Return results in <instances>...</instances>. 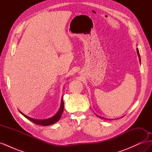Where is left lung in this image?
<instances>
[{"instance_id":"8db88e82","label":"left lung","mask_w":152,"mask_h":152,"mask_svg":"<svg viewBox=\"0 0 152 152\" xmlns=\"http://www.w3.org/2000/svg\"><path fill=\"white\" fill-rule=\"evenodd\" d=\"M137 55H138L139 58H140V61H141V58H140V53H139L138 49H137ZM96 116L98 117L99 118H102V119H104V117H100V116H98V115H96ZM108 120H109V119H108Z\"/></svg>"}]
</instances>
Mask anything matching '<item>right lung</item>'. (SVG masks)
<instances>
[{
    "label": "right lung",
    "instance_id": "add662e5",
    "mask_svg": "<svg viewBox=\"0 0 152 152\" xmlns=\"http://www.w3.org/2000/svg\"><path fill=\"white\" fill-rule=\"evenodd\" d=\"M63 110H64V103H63V98L61 99V106H60V108H59L58 112L56 113V115H54L52 117L47 118V119H42V120H39V119H35L33 118H31L30 117H28L26 115L23 113L21 112H20H20L25 117H26L27 119H28L29 121H31L32 122H34L36 124H37V125H40V126H49V125H51V124H53L54 123H56V122H58L59 119H60L61 117V115L62 113L63 112Z\"/></svg>",
    "mask_w": 152,
    "mask_h": 152
}]
</instances>
